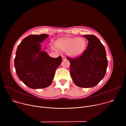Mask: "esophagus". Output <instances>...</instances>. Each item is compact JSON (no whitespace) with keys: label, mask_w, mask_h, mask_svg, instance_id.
<instances>
[{"label":"esophagus","mask_w":126,"mask_h":126,"mask_svg":"<svg viewBox=\"0 0 126 126\" xmlns=\"http://www.w3.org/2000/svg\"><path fill=\"white\" fill-rule=\"evenodd\" d=\"M62 60H63V61H65V60H67V59H66V58L65 57L63 56V57H62Z\"/></svg>","instance_id":"34e87169"}]
</instances>
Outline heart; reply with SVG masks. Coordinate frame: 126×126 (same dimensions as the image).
Returning a JSON list of instances; mask_svg holds the SVG:
<instances>
[{
	"mask_svg": "<svg viewBox=\"0 0 126 126\" xmlns=\"http://www.w3.org/2000/svg\"><path fill=\"white\" fill-rule=\"evenodd\" d=\"M56 45L61 50L65 51L69 57H75L84 52L86 47V41L82 37H66L57 40Z\"/></svg>",
	"mask_w": 126,
	"mask_h": 126,
	"instance_id": "1",
	"label": "heart"
}]
</instances>
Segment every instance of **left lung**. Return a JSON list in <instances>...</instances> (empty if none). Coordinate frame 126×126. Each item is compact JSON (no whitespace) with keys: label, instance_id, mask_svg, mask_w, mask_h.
<instances>
[{"label":"left lung","instance_id":"8db88e82","mask_svg":"<svg viewBox=\"0 0 126 126\" xmlns=\"http://www.w3.org/2000/svg\"><path fill=\"white\" fill-rule=\"evenodd\" d=\"M89 41L86 50L75 58L67 57L70 63V75L74 83L82 88L96 86L104 77L108 60L104 45L94 35H84Z\"/></svg>","mask_w":126,"mask_h":126}]
</instances>
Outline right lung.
Segmentation results:
<instances>
[{"label": "right lung", "mask_w": 126, "mask_h": 126, "mask_svg": "<svg viewBox=\"0 0 126 126\" xmlns=\"http://www.w3.org/2000/svg\"><path fill=\"white\" fill-rule=\"evenodd\" d=\"M48 35H30L18 46L14 59L17 76L27 86L41 89L50 86L56 69L62 62L61 56L52 58L41 51L40 42Z\"/></svg>", "instance_id": "obj_1"}]
</instances>
